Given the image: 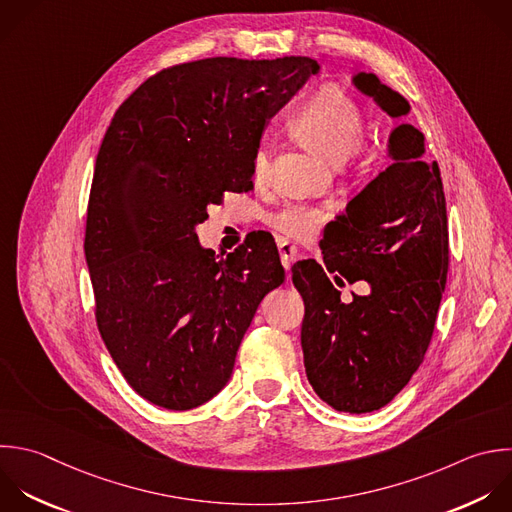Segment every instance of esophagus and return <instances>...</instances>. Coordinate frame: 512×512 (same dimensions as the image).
<instances>
[{
	"mask_svg": "<svg viewBox=\"0 0 512 512\" xmlns=\"http://www.w3.org/2000/svg\"><path fill=\"white\" fill-rule=\"evenodd\" d=\"M278 252H280V260H282V266L286 268V270H290V266L298 260V248L296 246H292V244H288V242H284V240H280L278 242Z\"/></svg>",
	"mask_w": 512,
	"mask_h": 512,
	"instance_id": "34e87169",
	"label": "esophagus"
}]
</instances>
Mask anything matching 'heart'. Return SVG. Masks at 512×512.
Here are the masks:
<instances>
[{
  "instance_id": "heart-1",
  "label": "heart",
  "mask_w": 512,
  "mask_h": 512,
  "mask_svg": "<svg viewBox=\"0 0 512 512\" xmlns=\"http://www.w3.org/2000/svg\"><path fill=\"white\" fill-rule=\"evenodd\" d=\"M290 130L312 150L328 158L332 164H368L372 148L364 138V114L354 98L342 88L326 84L312 92L288 122ZM270 174V152L260 146L252 154V176L260 182ZM330 206L286 204L272 212L268 222L274 230L288 238H312L324 220Z\"/></svg>"
}]
</instances>
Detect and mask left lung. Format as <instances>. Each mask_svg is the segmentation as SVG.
<instances>
[{"mask_svg": "<svg viewBox=\"0 0 512 512\" xmlns=\"http://www.w3.org/2000/svg\"><path fill=\"white\" fill-rule=\"evenodd\" d=\"M354 84L392 118L410 104L372 74ZM392 164L324 228V265L302 260L292 282L304 300L302 352L308 382L332 408L350 414L388 404L430 346L448 272L446 202L424 136L410 124L390 134ZM338 284L366 279L368 297L344 305Z\"/></svg>", "mask_w": 512, "mask_h": 512, "instance_id": "obj_1", "label": "left lung"}]
</instances>
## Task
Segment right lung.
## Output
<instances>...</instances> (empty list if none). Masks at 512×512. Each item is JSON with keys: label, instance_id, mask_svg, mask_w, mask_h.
Returning a JSON list of instances; mask_svg holds the SVG:
<instances>
[{"label": "right lung", "instance_id": "1", "mask_svg": "<svg viewBox=\"0 0 512 512\" xmlns=\"http://www.w3.org/2000/svg\"><path fill=\"white\" fill-rule=\"evenodd\" d=\"M320 66L310 58H206L150 76L114 114L86 220L96 324L128 384L190 410L228 382L262 298L284 282L276 244L226 258L194 226L224 192L252 190L266 120Z\"/></svg>", "mask_w": 512, "mask_h": 512}]
</instances>
